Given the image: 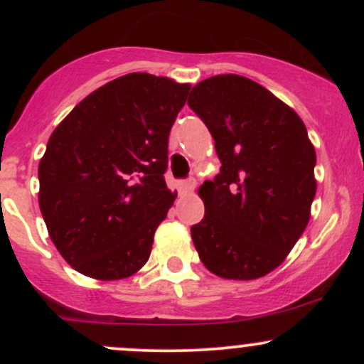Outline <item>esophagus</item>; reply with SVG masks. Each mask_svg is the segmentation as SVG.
<instances>
[{
  "mask_svg": "<svg viewBox=\"0 0 364 364\" xmlns=\"http://www.w3.org/2000/svg\"><path fill=\"white\" fill-rule=\"evenodd\" d=\"M178 188H179V193H190V191H193L195 188V179H186V181H179L178 183Z\"/></svg>",
  "mask_w": 364,
  "mask_h": 364,
  "instance_id": "34e87169",
  "label": "esophagus"
}]
</instances>
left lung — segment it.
<instances>
[{"label": "left lung", "mask_w": 364, "mask_h": 364, "mask_svg": "<svg viewBox=\"0 0 364 364\" xmlns=\"http://www.w3.org/2000/svg\"><path fill=\"white\" fill-rule=\"evenodd\" d=\"M188 106L212 133L223 164L198 190L205 215L191 225V240L200 260L223 279L263 277L310 220L316 154L306 127L272 92L241 75L196 83Z\"/></svg>", "instance_id": "1"}]
</instances>
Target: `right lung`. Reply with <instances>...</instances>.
I'll return each instance as SVG.
<instances>
[{"instance_id": "right-lung-1", "label": "right lung", "mask_w": 364, "mask_h": 364, "mask_svg": "<svg viewBox=\"0 0 364 364\" xmlns=\"http://www.w3.org/2000/svg\"><path fill=\"white\" fill-rule=\"evenodd\" d=\"M190 83L128 73L87 95L58 124L39 162L49 237L77 272L118 281L139 272L173 207L168 140Z\"/></svg>"}]
</instances>
